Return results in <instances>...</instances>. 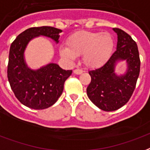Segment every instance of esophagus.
Instances as JSON below:
<instances>
[{
    "mask_svg": "<svg viewBox=\"0 0 150 150\" xmlns=\"http://www.w3.org/2000/svg\"><path fill=\"white\" fill-rule=\"evenodd\" d=\"M83 72V71L80 68H76V69L74 70V73H75V75H80Z\"/></svg>",
    "mask_w": 150,
    "mask_h": 150,
    "instance_id": "esophagus-1",
    "label": "esophagus"
}]
</instances>
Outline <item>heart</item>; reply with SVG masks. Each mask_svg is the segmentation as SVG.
Masks as SVG:
<instances>
[{
  "label": "heart",
  "instance_id": "heart-1",
  "mask_svg": "<svg viewBox=\"0 0 150 150\" xmlns=\"http://www.w3.org/2000/svg\"><path fill=\"white\" fill-rule=\"evenodd\" d=\"M67 45H61L62 57L75 60L77 55L83 54V59L89 67H98L108 60L114 49V39L108 33L80 31L70 36Z\"/></svg>",
  "mask_w": 150,
  "mask_h": 150
}]
</instances>
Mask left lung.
Segmentation results:
<instances>
[{
  "label": "left lung",
  "instance_id": "left-lung-1",
  "mask_svg": "<svg viewBox=\"0 0 150 150\" xmlns=\"http://www.w3.org/2000/svg\"><path fill=\"white\" fill-rule=\"evenodd\" d=\"M113 30L117 35V49L103 66L90 71L91 81L86 88L90 100L105 111H114L127 103L140 73L141 62L136 42L122 29L115 28ZM118 60H126L127 63L125 75L115 74V64Z\"/></svg>",
  "mask_w": 150,
  "mask_h": 150
}]
</instances>
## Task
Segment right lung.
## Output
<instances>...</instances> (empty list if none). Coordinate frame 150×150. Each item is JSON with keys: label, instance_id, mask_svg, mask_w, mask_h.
<instances>
[{"label": "right lung", "instance_id": "add662e5", "mask_svg": "<svg viewBox=\"0 0 150 150\" xmlns=\"http://www.w3.org/2000/svg\"><path fill=\"white\" fill-rule=\"evenodd\" d=\"M62 30L49 26L34 27L24 31L13 41L9 50L8 79L14 95L29 108L43 110L52 106L64 91V82L71 70H63L55 64H49L38 70L28 68L24 58V50L31 40L44 35L59 42Z\"/></svg>", "mask_w": 150, "mask_h": 150}]
</instances>
